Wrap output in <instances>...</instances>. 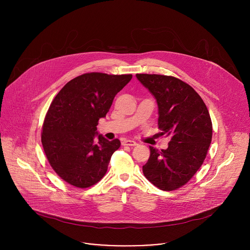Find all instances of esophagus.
<instances>
[{"label": "esophagus", "instance_id": "esophagus-1", "mask_svg": "<svg viewBox=\"0 0 250 250\" xmlns=\"http://www.w3.org/2000/svg\"><path fill=\"white\" fill-rule=\"evenodd\" d=\"M122 145L124 146H135L137 144L135 141H133V140H124L123 142H122Z\"/></svg>", "mask_w": 250, "mask_h": 250}]
</instances>
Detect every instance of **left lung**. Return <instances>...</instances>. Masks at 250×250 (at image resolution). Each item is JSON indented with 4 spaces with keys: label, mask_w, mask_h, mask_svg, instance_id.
Instances as JSON below:
<instances>
[{
    "label": "left lung",
    "mask_w": 250,
    "mask_h": 250,
    "mask_svg": "<svg viewBox=\"0 0 250 250\" xmlns=\"http://www.w3.org/2000/svg\"><path fill=\"white\" fill-rule=\"evenodd\" d=\"M136 78L156 99L160 134L170 138L167 149L149 146L142 171L160 190H177L191 180L207 156L212 135L208 111L200 95L180 79L158 74Z\"/></svg>",
    "instance_id": "1"
}]
</instances>
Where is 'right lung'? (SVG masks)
Wrapping results in <instances>:
<instances>
[{"instance_id":"1","label":"right lung","mask_w":250,"mask_h":250,"mask_svg":"<svg viewBox=\"0 0 250 250\" xmlns=\"http://www.w3.org/2000/svg\"><path fill=\"white\" fill-rule=\"evenodd\" d=\"M131 78V74L85 73L69 81L50 104L42 144L50 166L68 184L85 189L104 176L121 141L98 134L97 125Z\"/></svg>"}]
</instances>
